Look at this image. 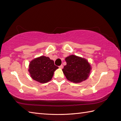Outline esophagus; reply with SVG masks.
Masks as SVG:
<instances>
[{"label":"esophagus","mask_w":121,"mask_h":121,"mask_svg":"<svg viewBox=\"0 0 121 121\" xmlns=\"http://www.w3.org/2000/svg\"><path fill=\"white\" fill-rule=\"evenodd\" d=\"M63 66L62 65H60V66H59V68H60V69H62L63 68Z\"/></svg>","instance_id":"34e87169"}]
</instances>
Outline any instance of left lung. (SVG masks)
Wrapping results in <instances>:
<instances>
[{"label":"left lung","instance_id":"8db88e82","mask_svg":"<svg viewBox=\"0 0 121 121\" xmlns=\"http://www.w3.org/2000/svg\"><path fill=\"white\" fill-rule=\"evenodd\" d=\"M67 65L62 69L67 80L79 83L86 80L92 69L86 59L75 55H70L65 58Z\"/></svg>","mask_w":121,"mask_h":121}]
</instances>
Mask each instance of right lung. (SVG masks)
Instances as JSON below:
<instances>
[{"mask_svg":"<svg viewBox=\"0 0 121 121\" xmlns=\"http://www.w3.org/2000/svg\"><path fill=\"white\" fill-rule=\"evenodd\" d=\"M58 68L49 57L40 56L30 61L28 71L34 80L46 83L52 79L54 72Z\"/></svg>","mask_w":121,"mask_h":121,"instance_id":"add662e5","label":"right lung"}]
</instances>
